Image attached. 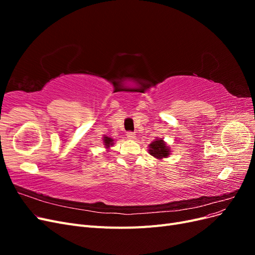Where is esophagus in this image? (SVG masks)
<instances>
[{
  "label": "esophagus",
  "instance_id": "esophagus-1",
  "mask_svg": "<svg viewBox=\"0 0 255 255\" xmlns=\"http://www.w3.org/2000/svg\"><path fill=\"white\" fill-rule=\"evenodd\" d=\"M127 137L128 138L129 140L136 139V135H135V133H133V132H128V133H127Z\"/></svg>",
  "mask_w": 255,
  "mask_h": 255
}]
</instances>
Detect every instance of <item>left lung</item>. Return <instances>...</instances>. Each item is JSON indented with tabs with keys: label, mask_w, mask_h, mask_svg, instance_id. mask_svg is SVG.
Wrapping results in <instances>:
<instances>
[{
	"label": "left lung",
	"mask_w": 255,
	"mask_h": 255,
	"mask_svg": "<svg viewBox=\"0 0 255 255\" xmlns=\"http://www.w3.org/2000/svg\"><path fill=\"white\" fill-rule=\"evenodd\" d=\"M149 153L152 156L157 159L168 157L170 155V149L168 148L163 139H155L151 144H149Z\"/></svg>",
	"instance_id": "1"
}]
</instances>
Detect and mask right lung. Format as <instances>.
<instances>
[{"instance_id":"right-lung-1","label":"right lung","mask_w":255,"mask_h":255,"mask_svg":"<svg viewBox=\"0 0 255 255\" xmlns=\"http://www.w3.org/2000/svg\"><path fill=\"white\" fill-rule=\"evenodd\" d=\"M103 142H104V144H105V148H107V149H109L111 145L114 144V140L112 139V138L106 137V136L103 138Z\"/></svg>"}]
</instances>
